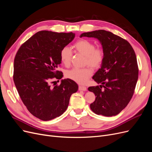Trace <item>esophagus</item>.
<instances>
[{"label":"esophagus","mask_w":152,"mask_h":152,"mask_svg":"<svg viewBox=\"0 0 152 152\" xmlns=\"http://www.w3.org/2000/svg\"><path fill=\"white\" fill-rule=\"evenodd\" d=\"M79 90L85 91L87 90V87H85V86H79Z\"/></svg>","instance_id":"34e87169"}]
</instances>
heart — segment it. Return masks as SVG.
<instances>
[{
	"label": "heart",
	"instance_id": "1",
	"mask_svg": "<svg viewBox=\"0 0 152 152\" xmlns=\"http://www.w3.org/2000/svg\"><path fill=\"white\" fill-rule=\"evenodd\" d=\"M73 48L77 52L86 57V64L94 69L99 68L104 60V54L101 48H95V45L86 39H80L74 44ZM72 53L68 47L63 48L60 51L61 63L65 66L70 65ZM93 74L92 70L86 67L84 68H73L66 72V77L78 84H85Z\"/></svg>",
	"mask_w": 152,
	"mask_h": 152
}]
</instances>
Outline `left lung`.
Here are the masks:
<instances>
[{
  "label": "left lung",
  "mask_w": 152,
  "mask_h": 152,
  "mask_svg": "<svg viewBox=\"0 0 152 152\" xmlns=\"http://www.w3.org/2000/svg\"><path fill=\"white\" fill-rule=\"evenodd\" d=\"M82 37L98 39L104 54L101 68L93 77L101 85L88 88L96 96L90 108L97 115H116L129 103L138 79L134 50L127 40L104 30L85 32Z\"/></svg>",
  "instance_id": "8db88e82"
}]
</instances>
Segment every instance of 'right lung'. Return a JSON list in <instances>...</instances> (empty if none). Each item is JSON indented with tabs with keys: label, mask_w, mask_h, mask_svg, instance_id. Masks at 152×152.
I'll list each match as a JSON object with an SVG mask.
<instances>
[{
	"label": "right lung",
	"mask_w": 152,
	"mask_h": 152,
	"mask_svg": "<svg viewBox=\"0 0 152 152\" xmlns=\"http://www.w3.org/2000/svg\"><path fill=\"white\" fill-rule=\"evenodd\" d=\"M75 35L72 32L38 31L21 45L16 54L14 82L28 111L42 121L61 115L68 108L71 95L79 89L70 79H62L59 86L49 84L63 77L62 72L57 70L61 63L60 51Z\"/></svg>",
	"instance_id": "1"
}]
</instances>
